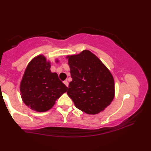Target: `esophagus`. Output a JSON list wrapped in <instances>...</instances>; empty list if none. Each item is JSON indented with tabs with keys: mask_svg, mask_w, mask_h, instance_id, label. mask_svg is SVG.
<instances>
[{
	"mask_svg": "<svg viewBox=\"0 0 151 151\" xmlns=\"http://www.w3.org/2000/svg\"><path fill=\"white\" fill-rule=\"evenodd\" d=\"M64 84H65V85L68 87V83L67 81H64Z\"/></svg>",
	"mask_w": 151,
	"mask_h": 151,
	"instance_id": "1",
	"label": "esophagus"
}]
</instances>
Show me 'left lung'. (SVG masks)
<instances>
[{
	"mask_svg": "<svg viewBox=\"0 0 151 151\" xmlns=\"http://www.w3.org/2000/svg\"><path fill=\"white\" fill-rule=\"evenodd\" d=\"M67 58L73 78L67 94L75 106L88 114L104 111L114 96V82L111 72L87 50Z\"/></svg>",
	"mask_w": 151,
	"mask_h": 151,
	"instance_id": "left-lung-1",
	"label": "left lung"
}]
</instances>
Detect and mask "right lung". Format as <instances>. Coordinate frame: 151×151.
I'll return each instance as SVG.
<instances>
[{
	"label": "right lung",
	"instance_id": "add662e5",
	"mask_svg": "<svg viewBox=\"0 0 151 151\" xmlns=\"http://www.w3.org/2000/svg\"><path fill=\"white\" fill-rule=\"evenodd\" d=\"M50 64L39 55L30 61L20 83V90L24 103L32 110L45 112L67 91L56 73L50 72Z\"/></svg>",
	"mask_w": 151,
	"mask_h": 151
}]
</instances>
